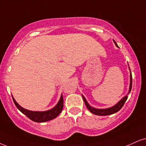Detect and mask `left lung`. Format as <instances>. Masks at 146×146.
<instances>
[{
	"label": "left lung",
	"instance_id": "obj_1",
	"mask_svg": "<svg viewBox=\"0 0 146 146\" xmlns=\"http://www.w3.org/2000/svg\"><path fill=\"white\" fill-rule=\"evenodd\" d=\"M113 41H114V42L115 43V44H116V46L118 47V46L117 45L116 42H115V40H113ZM131 88H132V74H131V73L130 74V87H129V93H130ZM82 99H83V100L84 102V104H85V105H86V107L87 108V109L91 111V113H93V114H94L95 115H98V116H107V115H110V114H114V113L117 112V111H119L120 110L123 108V106H124V104H125V102L127 101V98H128V96H127V95H126V96L124 97L122 100H120V102H118V103L116 104V105L112 106V107H111V108H109L97 109V108H95L91 107V106H90L89 104H88L87 101L86 100L85 98H84L83 95H82Z\"/></svg>",
	"mask_w": 146,
	"mask_h": 146
}]
</instances>
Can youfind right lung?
<instances>
[{
    "mask_svg": "<svg viewBox=\"0 0 146 146\" xmlns=\"http://www.w3.org/2000/svg\"><path fill=\"white\" fill-rule=\"evenodd\" d=\"M14 104L16 106V107L19 109V110L22 112L23 114L29 118L32 121L36 122V123H44V122L48 121V120H53L58 115L62 112L63 107H64V100H63V96L62 95L60 100L58 102V103L53 108H52L49 110L44 111H30L28 110L23 108L18 104L13 97L12 96Z\"/></svg>",
    "mask_w": 146,
    "mask_h": 146,
    "instance_id": "right-lung-1",
    "label": "right lung"
}]
</instances>
